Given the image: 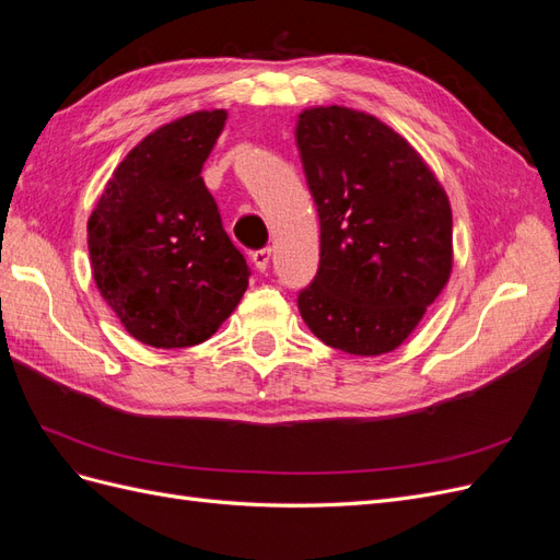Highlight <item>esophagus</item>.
<instances>
[{
	"instance_id": "34e87169",
	"label": "esophagus",
	"mask_w": 560,
	"mask_h": 560,
	"mask_svg": "<svg viewBox=\"0 0 560 560\" xmlns=\"http://www.w3.org/2000/svg\"><path fill=\"white\" fill-rule=\"evenodd\" d=\"M268 261H270V247H261L257 252H252V264L257 266V270H261V273L268 268Z\"/></svg>"
}]
</instances>
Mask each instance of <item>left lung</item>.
<instances>
[{"mask_svg":"<svg viewBox=\"0 0 560 560\" xmlns=\"http://www.w3.org/2000/svg\"><path fill=\"white\" fill-rule=\"evenodd\" d=\"M296 147L319 217V268L299 292L301 317L336 350L393 352L451 278L444 186L401 135L364 112L303 109Z\"/></svg>","mask_w":560,"mask_h":560,"instance_id":"obj_1","label":"left lung"}]
</instances>
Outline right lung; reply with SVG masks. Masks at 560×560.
I'll return each instance as SVG.
<instances>
[{
  "mask_svg": "<svg viewBox=\"0 0 560 560\" xmlns=\"http://www.w3.org/2000/svg\"><path fill=\"white\" fill-rule=\"evenodd\" d=\"M226 112H194L128 151L89 219L93 280L151 348L198 346L238 306L249 268L200 177Z\"/></svg>",
  "mask_w": 560,
  "mask_h": 560,
  "instance_id": "obj_1",
  "label": "right lung"
}]
</instances>
